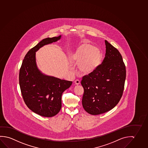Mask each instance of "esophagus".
Segmentation results:
<instances>
[{
  "label": "esophagus",
  "instance_id": "1",
  "mask_svg": "<svg viewBox=\"0 0 148 148\" xmlns=\"http://www.w3.org/2000/svg\"><path fill=\"white\" fill-rule=\"evenodd\" d=\"M75 84L76 85H79L80 83V81L79 80H75Z\"/></svg>",
  "mask_w": 148,
  "mask_h": 148
}]
</instances>
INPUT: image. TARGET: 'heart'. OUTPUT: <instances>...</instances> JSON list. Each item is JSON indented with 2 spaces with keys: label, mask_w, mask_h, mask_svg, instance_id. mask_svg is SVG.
I'll use <instances>...</instances> for the list:
<instances>
[{
  "label": "heart",
  "mask_w": 148,
  "mask_h": 148,
  "mask_svg": "<svg viewBox=\"0 0 148 148\" xmlns=\"http://www.w3.org/2000/svg\"><path fill=\"white\" fill-rule=\"evenodd\" d=\"M102 58L100 49L88 44H83L70 55L69 59L77 64L78 72L85 75L92 73L98 67Z\"/></svg>",
  "instance_id": "1"
}]
</instances>
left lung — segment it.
<instances>
[{
	"label": "left lung",
	"instance_id": "obj_1",
	"mask_svg": "<svg viewBox=\"0 0 148 148\" xmlns=\"http://www.w3.org/2000/svg\"><path fill=\"white\" fill-rule=\"evenodd\" d=\"M106 56L102 63L88 75L82 77L84 88L82 106L85 111L97 115L108 112L122 97L126 68L122 56L106 40Z\"/></svg>",
	"mask_w": 148,
	"mask_h": 148
}]
</instances>
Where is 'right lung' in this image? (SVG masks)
Segmentation results:
<instances>
[{"instance_id": "right-lung-1", "label": "right lung", "mask_w": 148, "mask_h": 148, "mask_svg": "<svg viewBox=\"0 0 148 148\" xmlns=\"http://www.w3.org/2000/svg\"><path fill=\"white\" fill-rule=\"evenodd\" d=\"M48 38L31 48L25 56L19 73V83L24 102L34 113L51 117L62 107V95L72 84V81L43 75L37 68L35 52L45 45L61 38Z\"/></svg>"}]
</instances>
